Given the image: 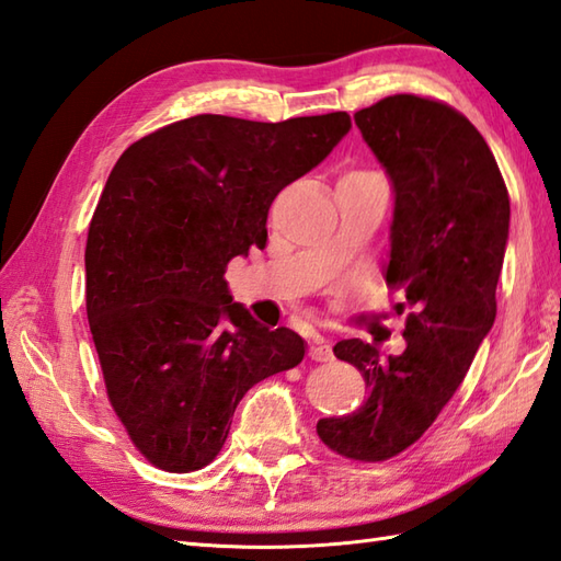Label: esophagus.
<instances>
[{
	"mask_svg": "<svg viewBox=\"0 0 561 561\" xmlns=\"http://www.w3.org/2000/svg\"><path fill=\"white\" fill-rule=\"evenodd\" d=\"M308 354H311V359H316V362H330L332 359V344H330V340L316 335L313 342H311V352H308Z\"/></svg>",
	"mask_w": 561,
	"mask_h": 561,
	"instance_id": "obj_1",
	"label": "esophagus"
}]
</instances>
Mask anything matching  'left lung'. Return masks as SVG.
I'll use <instances>...</instances> for the list:
<instances>
[{
	"label": "left lung",
	"mask_w": 561,
	"mask_h": 561,
	"mask_svg": "<svg viewBox=\"0 0 561 561\" xmlns=\"http://www.w3.org/2000/svg\"><path fill=\"white\" fill-rule=\"evenodd\" d=\"M383 165L396 209L386 284L404 294L402 354L342 340L335 356L359 368L368 398L318 436L352 460H388L412 446L462 383L496 318L511 205L494 153L450 105L398 93L354 113Z\"/></svg>",
	"instance_id": "8db88e82"
}]
</instances>
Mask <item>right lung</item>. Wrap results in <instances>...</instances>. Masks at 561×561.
Wrapping results in <instances>:
<instances>
[{"label": "right lung", "mask_w": 561, "mask_h": 561, "mask_svg": "<svg viewBox=\"0 0 561 561\" xmlns=\"http://www.w3.org/2000/svg\"><path fill=\"white\" fill-rule=\"evenodd\" d=\"M350 129L347 113L195 115L117 159L89 226L87 316L113 410L157 468H205L245 392L301 364V335L260 325L224 274L267 243L272 199Z\"/></svg>", "instance_id": "right-lung-1"}]
</instances>
